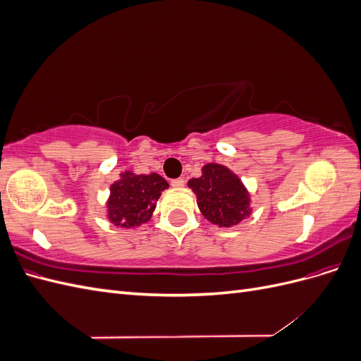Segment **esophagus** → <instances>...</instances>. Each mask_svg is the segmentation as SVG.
I'll return each mask as SVG.
<instances>
[{"mask_svg": "<svg viewBox=\"0 0 361 361\" xmlns=\"http://www.w3.org/2000/svg\"><path fill=\"white\" fill-rule=\"evenodd\" d=\"M185 185V180L182 178H178V179H173L171 180V187L173 188H182Z\"/></svg>", "mask_w": 361, "mask_h": 361, "instance_id": "obj_1", "label": "esophagus"}]
</instances>
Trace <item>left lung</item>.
Here are the masks:
<instances>
[{
	"mask_svg": "<svg viewBox=\"0 0 361 361\" xmlns=\"http://www.w3.org/2000/svg\"><path fill=\"white\" fill-rule=\"evenodd\" d=\"M197 206L207 221L232 227L250 216V194L236 174L221 164H206L200 178L188 180Z\"/></svg>",
	"mask_w": 361,
	"mask_h": 361,
	"instance_id": "left-lung-1",
	"label": "left lung"
}]
</instances>
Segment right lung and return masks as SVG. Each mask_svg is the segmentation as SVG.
I'll return each mask as SVG.
<instances>
[{
  "mask_svg": "<svg viewBox=\"0 0 361 361\" xmlns=\"http://www.w3.org/2000/svg\"><path fill=\"white\" fill-rule=\"evenodd\" d=\"M167 180L157 173L135 174L125 171L110 187L106 202V216L114 226L133 228L145 224L154 214L157 202Z\"/></svg>",
  "mask_w": 361,
  "mask_h": 361,
  "instance_id": "right-lung-1",
  "label": "right lung"
}]
</instances>
